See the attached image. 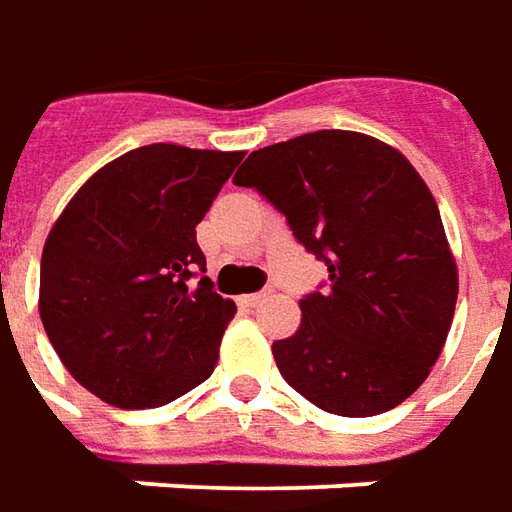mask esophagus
Segmentation results:
<instances>
[{"instance_id":"34e87169","label":"esophagus","mask_w":512,"mask_h":512,"mask_svg":"<svg viewBox=\"0 0 512 512\" xmlns=\"http://www.w3.org/2000/svg\"><path fill=\"white\" fill-rule=\"evenodd\" d=\"M266 300V291H255V294H246V297H240V306H246V309H255Z\"/></svg>"}]
</instances>
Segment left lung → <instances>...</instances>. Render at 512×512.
I'll return each instance as SVG.
<instances>
[{"label": "left lung", "instance_id": "1", "mask_svg": "<svg viewBox=\"0 0 512 512\" xmlns=\"http://www.w3.org/2000/svg\"><path fill=\"white\" fill-rule=\"evenodd\" d=\"M232 181L328 266L326 286L300 300V328L272 345L283 379L328 414L397 408L431 374L459 294L419 172L371 135L320 130L255 150Z\"/></svg>", "mask_w": 512, "mask_h": 512}]
</instances>
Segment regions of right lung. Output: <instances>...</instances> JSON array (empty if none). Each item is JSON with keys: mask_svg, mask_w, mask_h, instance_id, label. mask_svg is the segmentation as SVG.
<instances>
[{"mask_svg": "<svg viewBox=\"0 0 512 512\" xmlns=\"http://www.w3.org/2000/svg\"><path fill=\"white\" fill-rule=\"evenodd\" d=\"M243 152L150 144L98 169L42 252L39 314L64 368L115 408H158L215 371L235 303L195 240Z\"/></svg>", "mask_w": 512, "mask_h": 512, "instance_id": "add662e5", "label": "right lung"}]
</instances>
